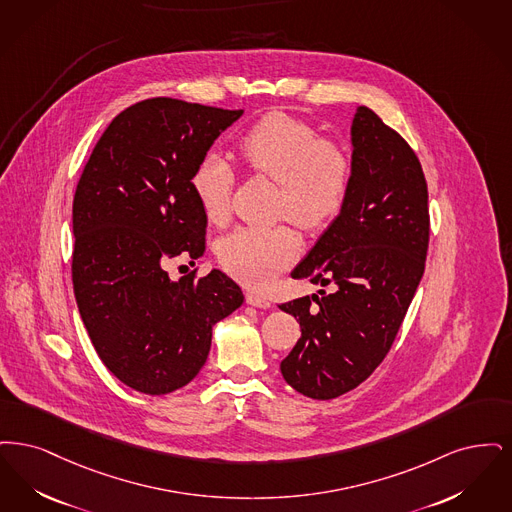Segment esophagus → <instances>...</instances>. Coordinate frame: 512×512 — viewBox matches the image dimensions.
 <instances>
[{"mask_svg": "<svg viewBox=\"0 0 512 512\" xmlns=\"http://www.w3.org/2000/svg\"><path fill=\"white\" fill-rule=\"evenodd\" d=\"M246 302L250 304V306H254V308H271V302L267 300L266 296H260V294H256V292H248L246 294Z\"/></svg>", "mask_w": 512, "mask_h": 512, "instance_id": "obj_1", "label": "esophagus"}]
</instances>
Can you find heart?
I'll use <instances>...</instances> for the list:
<instances>
[{"mask_svg":"<svg viewBox=\"0 0 512 512\" xmlns=\"http://www.w3.org/2000/svg\"><path fill=\"white\" fill-rule=\"evenodd\" d=\"M239 155L254 174L279 185L277 216L306 229H321L342 212L352 185L350 156L338 143L321 139L312 124L283 112L267 114L241 137ZM191 189L210 222L227 220L233 168L225 156H202ZM298 252L300 241L289 225H243L218 243L223 269L254 289L269 287Z\"/></svg>","mask_w":512,"mask_h":512,"instance_id":"b5f03b06","label":"heart"}]
</instances>
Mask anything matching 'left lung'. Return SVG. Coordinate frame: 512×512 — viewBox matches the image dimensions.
Wrapping results in <instances>:
<instances>
[{
	"instance_id": "left-lung-1",
	"label": "left lung",
	"mask_w": 512,
	"mask_h": 512,
	"mask_svg": "<svg viewBox=\"0 0 512 512\" xmlns=\"http://www.w3.org/2000/svg\"><path fill=\"white\" fill-rule=\"evenodd\" d=\"M350 135L346 204L290 273L333 290L279 306L302 331L281 373L313 400L354 390L382 363L421 283L428 248V189L413 149L367 107H357Z\"/></svg>"
}]
</instances>
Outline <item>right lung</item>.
Returning <instances> with one entry per match:
<instances>
[{
    "label": "right lung",
    "mask_w": 512,
    "mask_h": 512,
    "mask_svg": "<svg viewBox=\"0 0 512 512\" xmlns=\"http://www.w3.org/2000/svg\"><path fill=\"white\" fill-rule=\"evenodd\" d=\"M243 111L170 97L135 103L103 132L72 204V283L91 344L114 377L164 396L199 375L212 329L245 302L220 269L168 277L204 254L191 176Z\"/></svg>",
    "instance_id": "add662e5"
}]
</instances>
